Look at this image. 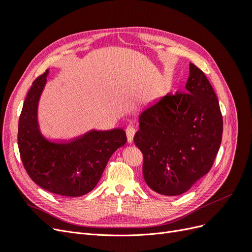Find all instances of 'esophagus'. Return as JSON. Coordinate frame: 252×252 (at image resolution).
Listing matches in <instances>:
<instances>
[{
  "instance_id": "obj_1",
  "label": "esophagus",
  "mask_w": 252,
  "mask_h": 252,
  "mask_svg": "<svg viewBox=\"0 0 252 252\" xmlns=\"http://www.w3.org/2000/svg\"><path fill=\"white\" fill-rule=\"evenodd\" d=\"M126 134H127V141H128V143H132L133 136H134V134H135V128H134L133 126L129 125V126L126 128Z\"/></svg>"
}]
</instances>
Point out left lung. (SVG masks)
<instances>
[{
    "instance_id": "1",
    "label": "left lung",
    "mask_w": 252,
    "mask_h": 252,
    "mask_svg": "<svg viewBox=\"0 0 252 252\" xmlns=\"http://www.w3.org/2000/svg\"><path fill=\"white\" fill-rule=\"evenodd\" d=\"M187 93L167 94L139 118L134 144L143 154V177L154 191L180 195L207 174L222 142L223 118L205 73L189 64Z\"/></svg>"
}]
</instances>
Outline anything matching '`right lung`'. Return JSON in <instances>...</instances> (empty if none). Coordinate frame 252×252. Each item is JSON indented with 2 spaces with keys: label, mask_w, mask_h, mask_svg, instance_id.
Here are the masks:
<instances>
[{
  "label": "right lung",
  "mask_w": 252,
  "mask_h": 252,
  "mask_svg": "<svg viewBox=\"0 0 252 252\" xmlns=\"http://www.w3.org/2000/svg\"><path fill=\"white\" fill-rule=\"evenodd\" d=\"M49 71L37 77L23 105L19 120L18 145L21 159L35 184L63 196L90 192L100 181L113 152L124 146V129L91 130L64 143L50 142L37 123V105Z\"/></svg>",
  "instance_id": "right-lung-1"
}]
</instances>
